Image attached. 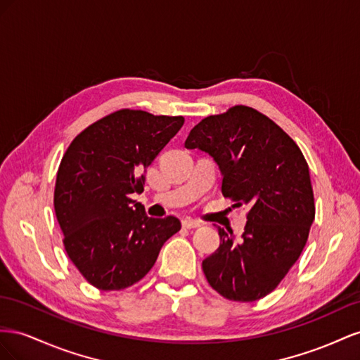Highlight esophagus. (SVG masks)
Here are the masks:
<instances>
[{
    "label": "esophagus",
    "instance_id": "esophagus-1",
    "mask_svg": "<svg viewBox=\"0 0 360 360\" xmlns=\"http://www.w3.org/2000/svg\"><path fill=\"white\" fill-rule=\"evenodd\" d=\"M199 226H200L199 220H191V219L182 220V228H186V229H194V228H199Z\"/></svg>",
    "mask_w": 360,
    "mask_h": 360
}]
</instances>
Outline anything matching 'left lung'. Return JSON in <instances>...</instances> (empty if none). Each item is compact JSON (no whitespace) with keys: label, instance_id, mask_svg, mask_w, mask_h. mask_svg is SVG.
<instances>
[{"label":"left lung","instance_id":"obj_1","mask_svg":"<svg viewBox=\"0 0 360 360\" xmlns=\"http://www.w3.org/2000/svg\"><path fill=\"white\" fill-rule=\"evenodd\" d=\"M186 148L210 153L223 174V196L248 208L240 237L219 228V249L202 262L205 277L224 299L259 300L299 259L315 219L303 153L279 125L245 105L202 119Z\"/></svg>","mask_w":360,"mask_h":360}]
</instances>
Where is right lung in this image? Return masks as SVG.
I'll return each instance as SVG.
<instances>
[{"label": "right lung", "mask_w": 360, "mask_h": 360, "mask_svg": "<svg viewBox=\"0 0 360 360\" xmlns=\"http://www.w3.org/2000/svg\"><path fill=\"white\" fill-rule=\"evenodd\" d=\"M182 125V116L123 108L79 132L61 158L56 215L68 256L95 288L137 283L181 229L172 215L148 217L131 194L143 191L146 169Z\"/></svg>", "instance_id": "obj_1"}]
</instances>
